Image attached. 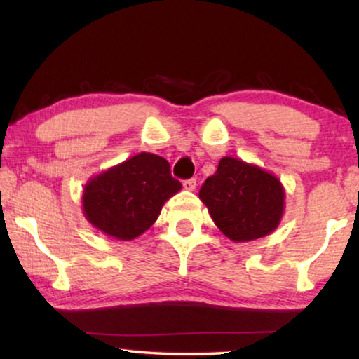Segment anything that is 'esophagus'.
<instances>
[{
	"instance_id": "1",
	"label": "esophagus",
	"mask_w": 359,
	"mask_h": 359,
	"mask_svg": "<svg viewBox=\"0 0 359 359\" xmlns=\"http://www.w3.org/2000/svg\"><path fill=\"white\" fill-rule=\"evenodd\" d=\"M184 188H185L187 191H194V190H196V179L184 180Z\"/></svg>"
}]
</instances>
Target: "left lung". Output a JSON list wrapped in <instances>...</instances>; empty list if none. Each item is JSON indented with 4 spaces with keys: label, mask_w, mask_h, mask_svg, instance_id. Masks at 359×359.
<instances>
[{
    "label": "left lung",
    "mask_w": 359,
    "mask_h": 359,
    "mask_svg": "<svg viewBox=\"0 0 359 359\" xmlns=\"http://www.w3.org/2000/svg\"><path fill=\"white\" fill-rule=\"evenodd\" d=\"M199 199L217 228L234 242L257 241L276 231L285 212V188L274 174L223 156L204 182Z\"/></svg>",
    "instance_id": "8db88e82"
}]
</instances>
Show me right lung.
<instances>
[{
    "instance_id": "right-lung-1",
    "label": "right lung",
    "mask_w": 359,
    "mask_h": 359,
    "mask_svg": "<svg viewBox=\"0 0 359 359\" xmlns=\"http://www.w3.org/2000/svg\"><path fill=\"white\" fill-rule=\"evenodd\" d=\"M180 190L165 158L141 151L85 184L82 212L101 233L133 241L156 222L165 203Z\"/></svg>"
}]
</instances>
